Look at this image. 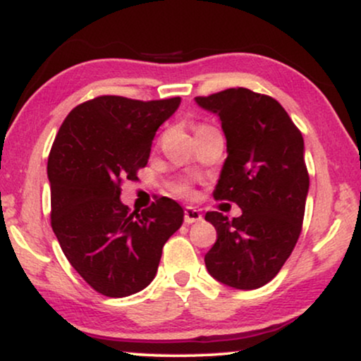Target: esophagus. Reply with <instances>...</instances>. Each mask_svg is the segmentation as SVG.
Masks as SVG:
<instances>
[{
	"label": "esophagus",
	"mask_w": 361,
	"mask_h": 361,
	"mask_svg": "<svg viewBox=\"0 0 361 361\" xmlns=\"http://www.w3.org/2000/svg\"><path fill=\"white\" fill-rule=\"evenodd\" d=\"M185 223L186 225H191V223H196V221H202V213L198 212V209L193 208V207H186L185 208Z\"/></svg>",
	"instance_id": "obj_1"
}]
</instances>
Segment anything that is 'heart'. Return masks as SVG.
I'll use <instances>...</instances> for the list:
<instances>
[{
    "mask_svg": "<svg viewBox=\"0 0 361 361\" xmlns=\"http://www.w3.org/2000/svg\"><path fill=\"white\" fill-rule=\"evenodd\" d=\"M202 126H207V125H200L198 128H202ZM175 191L180 195H188V188H186V185H176Z\"/></svg>",
    "mask_w": 361,
    "mask_h": 361,
    "instance_id": "heart-1",
    "label": "heart"
}]
</instances>
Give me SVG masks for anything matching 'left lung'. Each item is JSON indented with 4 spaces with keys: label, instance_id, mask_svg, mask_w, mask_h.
<instances>
[{
    "label": "left lung",
    "instance_id": "1",
    "mask_svg": "<svg viewBox=\"0 0 361 361\" xmlns=\"http://www.w3.org/2000/svg\"><path fill=\"white\" fill-rule=\"evenodd\" d=\"M196 103L220 116L228 157L214 200L241 208L238 218L208 212L216 241L204 255L208 273L238 290L276 276L302 233L310 176L302 131L275 98L230 88Z\"/></svg>",
    "mask_w": 361,
    "mask_h": 361
}]
</instances>
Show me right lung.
I'll return each instance as SVG.
<instances>
[{
  "label": "right lung",
  "instance_id": "obj_1",
  "mask_svg": "<svg viewBox=\"0 0 361 361\" xmlns=\"http://www.w3.org/2000/svg\"><path fill=\"white\" fill-rule=\"evenodd\" d=\"M181 98L140 102L104 94L78 104L48 157L51 228L71 267L93 290L123 298L147 288L183 208L163 198L131 212L121 183L138 180L154 133Z\"/></svg>",
  "mask_w": 361,
  "mask_h": 361
}]
</instances>
